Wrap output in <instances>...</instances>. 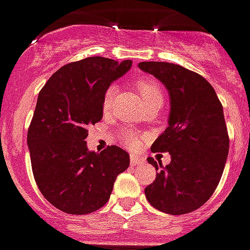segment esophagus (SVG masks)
I'll list each match as a JSON object with an SVG mask.
<instances>
[{
  "mask_svg": "<svg viewBox=\"0 0 250 250\" xmlns=\"http://www.w3.org/2000/svg\"><path fill=\"white\" fill-rule=\"evenodd\" d=\"M146 162V159L140 155H136V154H131L130 155V163L131 166H139V164H143Z\"/></svg>",
  "mask_w": 250,
  "mask_h": 250,
  "instance_id": "1",
  "label": "esophagus"
}]
</instances>
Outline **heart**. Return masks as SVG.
Here are the masks:
<instances>
[{
	"mask_svg": "<svg viewBox=\"0 0 250 250\" xmlns=\"http://www.w3.org/2000/svg\"><path fill=\"white\" fill-rule=\"evenodd\" d=\"M135 86L138 88V91L140 92L144 104L148 106V104H153V102L157 101H163V93H162L161 86L158 84V82L150 77H140L138 78L135 82ZM117 87L115 84H111L106 88L104 93V97H102V108L104 111L108 110L114 101V97L116 95ZM123 142L126 144L127 146H139L140 139L139 136L136 135L135 133H133L131 130H125L123 133Z\"/></svg>",
	"mask_w": 250,
	"mask_h": 250,
	"instance_id": "1",
	"label": "heart"
}]
</instances>
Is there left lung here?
Masks as SVG:
<instances>
[{
	"label": "left lung",
	"instance_id": "1",
	"mask_svg": "<svg viewBox=\"0 0 250 250\" xmlns=\"http://www.w3.org/2000/svg\"><path fill=\"white\" fill-rule=\"evenodd\" d=\"M143 72L153 74L168 89V127L150 146L168 151L166 167L149 157L158 170L146 192L157 210L183 215L197 210L216 189L229 153V136L223 104L210 83L196 72L166 62H142Z\"/></svg>",
	"mask_w": 250,
	"mask_h": 250
}]
</instances>
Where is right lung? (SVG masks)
<instances>
[{
  "mask_svg": "<svg viewBox=\"0 0 250 250\" xmlns=\"http://www.w3.org/2000/svg\"><path fill=\"white\" fill-rule=\"evenodd\" d=\"M131 64L102 57L68 63L39 92L27 130L31 168L42 196L63 212L86 215L101 208L116 177L129 167V154L120 146L95 153L84 139L88 125L102 119L106 88Z\"/></svg>",
  "mask_w": 250,
  "mask_h": 250,
  "instance_id": "obj_1",
  "label": "right lung"
}]
</instances>
